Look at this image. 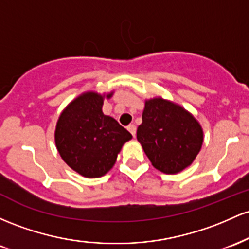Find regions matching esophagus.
I'll return each instance as SVG.
<instances>
[{"instance_id":"34e87169","label":"esophagus","mask_w":249,"mask_h":249,"mask_svg":"<svg viewBox=\"0 0 249 249\" xmlns=\"http://www.w3.org/2000/svg\"><path fill=\"white\" fill-rule=\"evenodd\" d=\"M127 129L129 130L130 132V134H132L133 136H135V134H136V127H135V124H129L127 127Z\"/></svg>"}]
</instances>
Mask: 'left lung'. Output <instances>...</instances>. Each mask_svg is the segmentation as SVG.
I'll list each match as a JSON object with an SVG mask.
<instances>
[{"label":"left lung","instance_id":"left-lung-1","mask_svg":"<svg viewBox=\"0 0 249 249\" xmlns=\"http://www.w3.org/2000/svg\"><path fill=\"white\" fill-rule=\"evenodd\" d=\"M136 136L153 166L166 174L188 167L203 141L199 122L182 107L162 99L146 101Z\"/></svg>","mask_w":249,"mask_h":249}]
</instances>
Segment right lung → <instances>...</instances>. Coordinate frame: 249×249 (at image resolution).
<instances>
[{"instance_id":"obj_1","label":"right lung","mask_w":249,"mask_h":249,"mask_svg":"<svg viewBox=\"0 0 249 249\" xmlns=\"http://www.w3.org/2000/svg\"><path fill=\"white\" fill-rule=\"evenodd\" d=\"M108 95L107 97H109ZM103 96L85 93L61 114L55 142L63 161L86 178H100L115 163L132 134L102 113Z\"/></svg>"}]
</instances>
